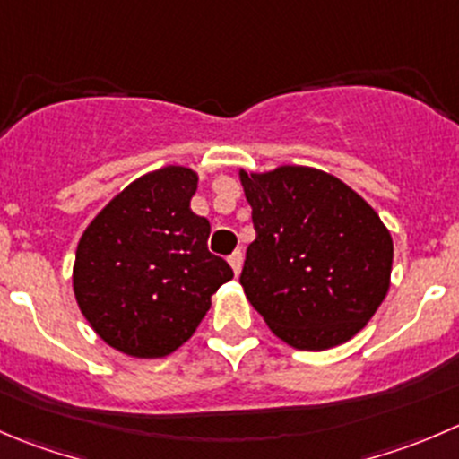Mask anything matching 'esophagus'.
<instances>
[{"label": "esophagus", "mask_w": 459, "mask_h": 459, "mask_svg": "<svg viewBox=\"0 0 459 459\" xmlns=\"http://www.w3.org/2000/svg\"><path fill=\"white\" fill-rule=\"evenodd\" d=\"M242 262H244L242 251H235L233 255L229 257V264H230V269H233L235 275H239V271H242Z\"/></svg>", "instance_id": "esophagus-1"}]
</instances>
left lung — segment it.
<instances>
[{"mask_svg":"<svg viewBox=\"0 0 459 459\" xmlns=\"http://www.w3.org/2000/svg\"><path fill=\"white\" fill-rule=\"evenodd\" d=\"M253 208L239 284L271 332L323 352L357 336L390 289L393 238L348 184L309 166L239 170Z\"/></svg>","mask_w":459,"mask_h":459,"instance_id":"1","label":"left lung"}]
</instances>
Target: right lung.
<instances>
[{"label": "right lung", "instance_id": "1", "mask_svg": "<svg viewBox=\"0 0 459 459\" xmlns=\"http://www.w3.org/2000/svg\"><path fill=\"white\" fill-rule=\"evenodd\" d=\"M197 172L166 166L123 188L84 229L74 293L93 332L118 352L161 359L179 350L233 278L208 251L211 221L190 211Z\"/></svg>", "mask_w": 459, "mask_h": 459}]
</instances>
